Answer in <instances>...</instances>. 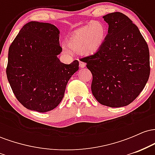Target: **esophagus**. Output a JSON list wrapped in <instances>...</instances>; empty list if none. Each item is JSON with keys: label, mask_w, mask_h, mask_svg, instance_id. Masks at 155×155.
Returning a JSON list of instances; mask_svg holds the SVG:
<instances>
[{"label": "esophagus", "mask_w": 155, "mask_h": 155, "mask_svg": "<svg viewBox=\"0 0 155 155\" xmlns=\"http://www.w3.org/2000/svg\"><path fill=\"white\" fill-rule=\"evenodd\" d=\"M86 66V63H84L82 61H79V67L81 68H84Z\"/></svg>", "instance_id": "obj_1"}]
</instances>
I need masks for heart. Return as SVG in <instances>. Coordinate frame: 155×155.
Wrapping results in <instances>:
<instances>
[{"label":"heart","mask_w":155,"mask_h":155,"mask_svg":"<svg viewBox=\"0 0 155 155\" xmlns=\"http://www.w3.org/2000/svg\"><path fill=\"white\" fill-rule=\"evenodd\" d=\"M106 27L100 21L92 20L87 25L74 31L69 36L67 45H63L64 54L71 55L73 51L92 55L97 52L106 38Z\"/></svg>","instance_id":"b5f03b06"}]
</instances>
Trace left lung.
I'll return each instance as SVG.
<instances>
[{
    "label": "left lung",
    "instance_id": "obj_1",
    "mask_svg": "<svg viewBox=\"0 0 155 155\" xmlns=\"http://www.w3.org/2000/svg\"><path fill=\"white\" fill-rule=\"evenodd\" d=\"M108 34L97 52L81 59L92 74L91 90L104 106L122 107L139 95L150 74L149 51L138 27L121 12L103 17Z\"/></svg>",
    "mask_w": 155,
    "mask_h": 155
}]
</instances>
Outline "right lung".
<instances>
[{"instance_id": "obj_1", "label": "right lung", "mask_w": 155, "mask_h": 155, "mask_svg": "<svg viewBox=\"0 0 155 155\" xmlns=\"http://www.w3.org/2000/svg\"><path fill=\"white\" fill-rule=\"evenodd\" d=\"M60 31L50 23L25 25L8 49L6 75L19 102L38 112L54 109L64 97L68 81L79 61L60 62Z\"/></svg>"}]
</instances>
